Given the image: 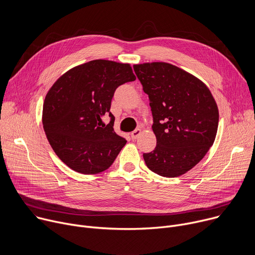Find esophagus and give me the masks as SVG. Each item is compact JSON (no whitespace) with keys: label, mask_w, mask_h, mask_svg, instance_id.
Masks as SVG:
<instances>
[{"label":"esophagus","mask_w":255,"mask_h":255,"mask_svg":"<svg viewBox=\"0 0 255 255\" xmlns=\"http://www.w3.org/2000/svg\"><path fill=\"white\" fill-rule=\"evenodd\" d=\"M141 132H142V130L141 129H135L133 132H131V137H132V139H136L140 134H141Z\"/></svg>","instance_id":"1"}]
</instances>
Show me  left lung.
I'll list each match as a JSON object with an SVG mask.
<instances>
[{
  "instance_id": "left-lung-1",
  "label": "left lung",
  "mask_w": 255,
  "mask_h": 255,
  "mask_svg": "<svg viewBox=\"0 0 255 255\" xmlns=\"http://www.w3.org/2000/svg\"><path fill=\"white\" fill-rule=\"evenodd\" d=\"M148 95L156 147L143 158L147 167L176 177L197 165L213 145L219 110L209 88L197 77L167 62L133 65Z\"/></svg>"
}]
</instances>
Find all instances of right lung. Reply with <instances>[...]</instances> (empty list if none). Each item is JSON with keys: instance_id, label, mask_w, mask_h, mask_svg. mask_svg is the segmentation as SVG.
Listing matches in <instances>:
<instances>
[{"instance_id": "obj_1", "label": "right lung", "mask_w": 255, "mask_h": 255, "mask_svg": "<svg viewBox=\"0 0 255 255\" xmlns=\"http://www.w3.org/2000/svg\"><path fill=\"white\" fill-rule=\"evenodd\" d=\"M136 80L129 63L96 59L67 70L46 94L42 124L49 144L68 167L95 174L110 167L126 140L110 113L116 89ZM112 121L106 126L107 113Z\"/></svg>"}]
</instances>
